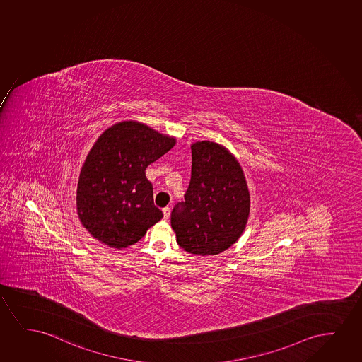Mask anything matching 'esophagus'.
Returning <instances> with one entry per match:
<instances>
[{"mask_svg": "<svg viewBox=\"0 0 362 362\" xmlns=\"http://www.w3.org/2000/svg\"><path fill=\"white\" fill-rule=\"evenodd\" d=\"M163 213H164V219L168 220L170 218V214H171V209H170L169 206H166L163 209Z\"/></svg>", "mask_w": 362, "mask_h": 362, "instance_id": "obj_1", "label": "esophagus"}]
</instances>
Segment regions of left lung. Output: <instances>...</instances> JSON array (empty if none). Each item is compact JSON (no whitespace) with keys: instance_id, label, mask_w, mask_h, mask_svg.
I'll use <instances>...</instances> for the list:
<instances>
[{"instance_id":"obj_1","label":"left lung","mask_w":362,"mask_h":362,"mask_svg":"<svg viewBox=\"0 0 362 362\" xmlns=\"http://www.w3.org/2000/svg\"><path fill=\"white\" fill-rule=\"evenodd\" d=\"M191 181L171 211L176 241L196 256L218 255L238 241L246 228L250 193L235 156L218 143L192 144Z\"/></svg>"}]
</instances>
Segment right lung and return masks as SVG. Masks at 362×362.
<instances>
[{"mask_svg":"<svg viewBox=\"0 0 362 362\" xmlns=\"http://www.w3.org/2000/svg\"><path fill=\"white\" fill-rule=\"evenodd\" d=\"M175 142L133 121L114 124L98 138L77 186L78 216L93 238L110 247H127L163 218L146 169Z\"/></svg>","mask_w":362,"mask_h":362,"instance_id":"obj_1","label":"right lung"}]
</instances>
